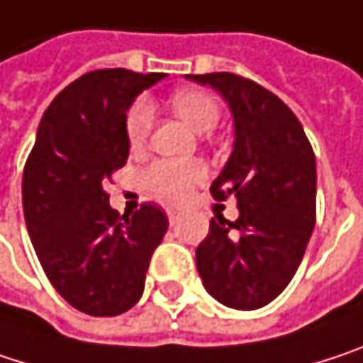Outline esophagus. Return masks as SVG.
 <instances>
[{
	"label": "esophagus",
	"instance_id": "34e87169",
	"mask_svg": "<svg viewBox=\"0 0 363 363\" xmlns=\"http://www.w3.org/2000/svg\"><path fill=\"white\" fill-rule=\"evenodd\" d=\"M167 215H169V223L175 225V223L179 221V217H182V208H169Z\"/></svg>",
	"mask_w": 363,
	"mask_h": 363
}]
</instances>
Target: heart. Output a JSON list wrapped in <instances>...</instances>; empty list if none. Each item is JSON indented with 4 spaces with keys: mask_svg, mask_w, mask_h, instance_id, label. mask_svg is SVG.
<instances>
[{
    "mask_svg": "<svg viewBox=\"0 0 363 363\" xmlns=\"http://www.w3.org/2000/svg\"><path fill=\"white\" fill-rule=\"evenodd\" d=\"M171 108L184 118L194 131H211L219 116L221 108L219 102L203 89H179L171 96ZM155 123V108L146 98H140L131 104L127 118H125V131L131 148H142L152 131ZM206 177V167L201 160H155L148 164L142 173L144 188L159 196L167 203H179L184 201L194 186H199Z\"/></svg>",
    "mask_w": 363,
    "mask_h": 363,
    "instance_id": "b5f03b06",
    "label": "heart"
}]
</instances>
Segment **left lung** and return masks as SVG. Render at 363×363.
<instances>
[{
  "label": "left lung",
  "mask_w": 363,
  "mask_h": 363,
  "mask_svg": "<svg viewBox=\"0 0 363 363\" xmlns=\"http://www.w3.org/2000/svg\"><path fill=\"white\" fill-rule=\"evenodd\" d=\"M230 104L236 144L213 182L215 201H238V219H211L196 249L208 295L232 309H259L296 274L315 225V155L295 113L269 89L234 72L188 74Z\"/></svg>",
  "instance_id": "8db88e82"
}]
</instances>
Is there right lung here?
I'll return each mask as SVG.
<instances>
[{
    "instance_id": "add662e5",
    "label": "right lung",
    "mask_w": 363,
    "mask_h": 363,
    "mask_svg": "<svg viewBox=\"0 0 363 363\" xmlns=\"http://www.w3.org/2000/svg\"><path fill=\"white\" fill-rule=\"evenodd\" d=\"M164 72L89 70L43 113L23 173V208L37 259L74 309L108 318L131 309L169 219L159 204L111 208L104 184L125 167L131 102Z\"/></svg>"
}]
</instances>
